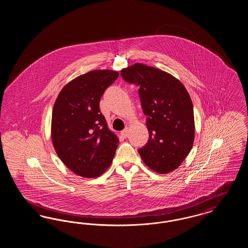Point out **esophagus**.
Wrapping results in <instances>:
<instances>
[{
    "instance_id": "obj_1",
    "label": "esophagus",
    "mask_w": 248,
    "mask_h": 248,
    "mask_svg": "<svg viewBox=\"0 0 248 248\" xmlns=\"http://www.w3.org/2000/svg\"><path fill=\"white\" fill-rule=\"evenodd\" d=\"M121 135H122L124 138H126V137L128 136V128L126 127V128H124V129L123 130V131L121 132Z\"/></svg>"
}]
</instances>
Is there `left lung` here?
Wrapping results in <instances>:
<instances>
[{
    "label": "left lung",
    "mask_w": 248,
    "mask_h": 248,
    "mask_svg": "<svg viewBox=\"0 0 248 248\" xmlns=\"http://www.w3.org/2000/svg\"><path fill=\"white\" fill-rule=\"evenodd\" d=\"M123 79L140 87L150 138L139 150L152 170L166 174L189 154L194 140L193 106L189 93L171 74L140 63L121 71Z\"/></svg>",
    "instance_id": "obj_1"
}]
</instances>
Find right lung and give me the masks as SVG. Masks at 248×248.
Returning a JSON list of instances; mask_svg holds the SVG:
<instances>
[{
  "instance_id": "1",
  "label": "right lung",
  "mask_w": 248,
  "mask_h": 248,
  "mask_svg": "<svg viewBox=\"0 0 248 248\" xmlns=\"http://www.w3.org/2000/svg\"><path fill=\"white\" fill-rule=\"evenodd\" d=\"M117 71H92L66 84L52 113L51 135L59 159L81 177L100 176L110 165L119 140L108 128L99 101Z\"/></svg>"
}]
</instances>
